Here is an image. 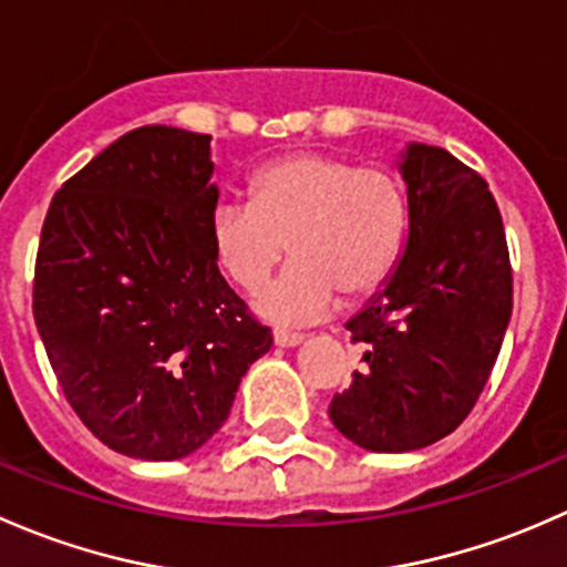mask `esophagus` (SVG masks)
<instances>
[{"mask_svg": "<svg viewBox=\"0 0 567 567\" xmlns=\"http://www.w3.org/2000/svg\"><path fill=\"white\" fill-rule=\"evenodd\" d=\"M272 338H276V347H297V343H302V332H295V330H284V327H278L276 332H272Z\"/></svg>", "mask_w": 567, "mask_h": 567, "instance_id": "34e87169", "label": "esophagus"}]
</instances>
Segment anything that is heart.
<instances>
[{
	"mask_svg": "<svg viewBox=\"0 0 567 567\" xmlns=\"http://www.w3.org/2000/svg\"><path fill=\"white\" fill-rule=\"evenodd\" d=\"M250 204L224 202L209 220L215 259L243 291L265 286L256 308L278 322H313L336 300L371 295L399 261L406 231L401 183L379 166L324 153L267 163L250 179Z\"/></svg>",
	"mask_w": 567,
	"mask_h": 567,
	"instance_id": "1",
	"label": "heart"
}]
</instances>
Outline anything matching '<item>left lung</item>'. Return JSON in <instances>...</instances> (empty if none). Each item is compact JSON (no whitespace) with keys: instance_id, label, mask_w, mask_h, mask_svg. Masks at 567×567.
Returning a JSON list of instances; mask_svg holds the SVG:
<instances>
[{"instance_id":"1","label":"left lung","mask_w":567,"mask_h":567,"mask_svg":"<svg viewBox=\"0 0 567 567\" xmlns=\"http://www.w3.org/2000/svg\"><path fill=\"white\" fill-rule=\"evenodd\" d=\"M410 235L399 267L347 322L363 371L330 401V420L373 453L434 445L483 393L513 311L502 215L486 179L429 144H406Z\"/></svg>"}]
</instances>
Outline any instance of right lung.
<instances>
[{"label": "right lung", "instance_id": "obj_1", "mask_svg": "<svg viewBox=\"0 0 567 567\" xmlns=\"http://www.w3.org/2000/svg\"><path fill=\"white\" fill-rule=\"evenodd\" d=\"M209 138L125 133L56 190L40 231L34 324L73 412L122 456L198 451L272 347L218 270Z\"/></svg>", "mask_w": 567, "mask_h": 567}]
</instances>
